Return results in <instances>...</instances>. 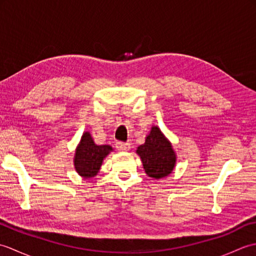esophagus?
I'll list each match as a JSON object with an SVG mask.
<instances>
[{"mask_svg": "<svg viewBox=\"0 0 256 256\" xmlns=\"http://www.w3.org/2000/svg\"><path fill=\"white\" fill-rule=\"evenodd\" d=\"M116 148L120 152H125V150H128L130 148H131V144L124 143V142H118L116 145Z\"/></svg>", "mask_w": 256, "mask_h": 256, "instance_id": "34e87169", "label": "esophagus"}]
</instances>
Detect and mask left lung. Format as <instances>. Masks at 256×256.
<instances>
[{
    "label": "left lung",
    "mask_w": 256,
    "mask_h": 256,
    "mask_svg": "<svg viewBox=\"0 0 256 256\" xmlns=\"http://www.w3.org/2000/svg\"><path fill=\"white\" fill-rule=\"evenodd\" d=\"M142 160L144 170L152 178L160 179L170 175L176 165V154L172 143L158 126H153L146 136L145 143L136 150Z\"/></svg>",
    "instance_id": "8db88e82"
}]
</instances>
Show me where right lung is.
I'll list each match as a JSON object with an SVG mask.
<instances>
[{
    "instance_id": "obj_1",
    "label": "right lung",
    "mask_w": 256,
    "mask_h": 256,
    "mask_svg": "<svg viewBox=\"0 0 256 256\" xmlns=\"http://www.w3.org/2000/svg\"><path fill=\"white\" fill-rule=\"evenodd\" d=\"M113 148L110 145H96L89 132H84L76 148L74 164L77 172L84 179L94 177L100 170L103 160Z\"/></svg>"
}]
</instances>
